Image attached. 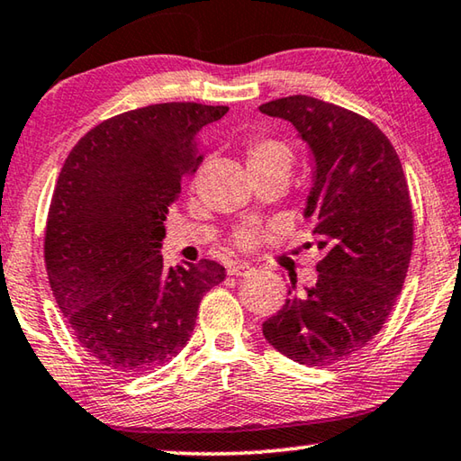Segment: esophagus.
Here are the masks:
<instances>
[{"label": "esophagus", "mask_w": 461, "mask_h": 461, "mask_svg": "<svg viewBox=\"0 0 461 461\" xmlns=\"http://www.w3.org/2000/svg\"><path fill=\"white\" fill-rule=\"evenodd\" d=\"M255 273V267H251L249 263L243 261H237V263H229V276H251Z\"/></svg>", "instance_id": "obj_1"}]
</instances>
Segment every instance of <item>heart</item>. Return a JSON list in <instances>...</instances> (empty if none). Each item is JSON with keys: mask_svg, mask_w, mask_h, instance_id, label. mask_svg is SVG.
<instances>
[{"mask_svg": "<svg viewBox=\"0 0 461 461\" xmlns=\"http://www.w3.org/2000/svg\"><path fill=\"white\" fill-rule=\"evenodd\" d=\"M294 153L289 145L273 140V137H263V140H255L249 143L247 148V166L249 172H263V169H281V172L289 174L292 167ZM263 239V230L257 226H245L239 230L237 240L240 247H253Z\"/></svg>", "mask_w": 461, "mask_h": 461, "instance_id": "heart-1", "label": "heart"}]
</instances>
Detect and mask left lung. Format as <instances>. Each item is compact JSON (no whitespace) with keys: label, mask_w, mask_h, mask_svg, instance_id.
<instances>
[{"label":"left lung","mask_w":461,"mask_h":461,"mask_svg":"<svg viewBox=\"0 0 461 461\" xmlns=\"http://www.w3.org/2000/svg\"><path fill=\"white\" fill-rule=\"evenodd\" d=\"M292 123L312 153L303 216L324 259L303 295L265 320L263 336L284 357L328 366L381 332L407 277L413 210L397 151L373 121L308 95L259 107Z\"/></svg>","instance_id":"1"}]
</instances>
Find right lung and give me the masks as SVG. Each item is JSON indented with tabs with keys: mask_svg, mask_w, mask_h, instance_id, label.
I'll list each match as a JSON object with an SVG mask.
<instances>
[{
	"mask_svg": "<svg viewBox=\"0 0 461 461\" xmlns=\"http://www.w3.org/2000/svg\"><path fill=\"white\" fill-rule=\"evenodd\" d=\"M229 107L161 103L91 129L60 169L44 259L54 300L80 346L121 375L172 360L198 305L224 279L216 261L166 267L167 208L196 172V141Z\"/></svg>",
	"mask_w": 461,
	"mask_h": 461,
	"instance_id": "1",
	"label": "right lung"
}]
</instances>
